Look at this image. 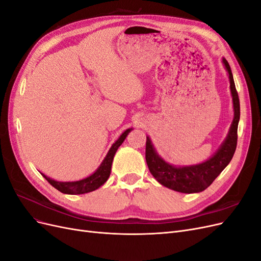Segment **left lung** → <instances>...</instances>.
Segmentation results:
<instances>
[{
    "mask_svg": "<svg viewBox=\"0 0 261 261\" xmlns=\"http://www.w3.org/2000/svg\"><path fill=\"white\" fill-rule=\"evenodd\" d=\"M223 63L228 73V78H230V87L234 106V120L225 141L215 155L201 164L175 168L163 161L156 154L151 145V141H150L149 137H147L146 161L149 171L160 184L173 189V191L185 194L199 193L204 191L219 176L220 173L225 169L234 155L236 145H238V127L241 115L240 99L238 90L235 88L231 67L225 59H223Z\"/></svg>",
    "mask_w": 261,
    "mask_h": 261,
    "instance_id": "8db88e82",
    "label": "left lung"
}]
</instances>
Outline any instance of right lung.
<instances>
[{"instance_id":"1","label":"right lung","mask_w":261,"mask_h":261,"mask_svg":"<svg viewBox=\"0 0 261 261\" xmlns=\"http://www.w3.org/2000/svg\"><path fill=\"white\" fill-rule=\"evenodd\" d=\"M130 130L132 129H126L122 134L121 137L115 141L113 146L111 147V149L109 150L107 156L105 158L103 162L101 163L99 169L94 172L92 175L88 176L87 178L77 180V181H57L54 179H51L50 177H46L44 174H42V173L41 175L48 180L54 188H57L58 191H60L63 194L81 195V194H86L92 191H96L97 188H99L101 185H103L106 183L110 174H111V167H112L114 154L116 152L117 148L122 145L124 139L128 135V133Z\"/></svg>"}]
</instances>
